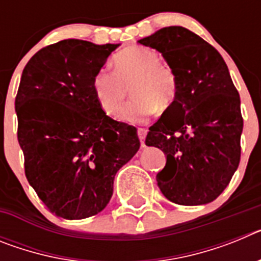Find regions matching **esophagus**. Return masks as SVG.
<instances>
[{
  "mask_svg": "<svg viewBox=\"0 0 261 261\" xmlns=\"http://www.w3.org/2000/svg\"><path fill=\"white\" fill-rule=\"evenodd\" d=\"M137 133H138V138H140V141H141V146L145 147V137H146L147 129L138 128L137 129Z\"/></svg>",
  "mask_w": 261,
  "mask_h": 261,
  "instance_id": "34e87169",
  "label": "esophagus"
}]
</instances>
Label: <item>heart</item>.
I'll return each mask as SVG.
<instances>
[{
	"label": "heart",
	"mask_w": 261,
	"mask_h": 261,
	"mask_svg": "<svg viewBox=\"0 0 261 261\" xmlns=\"http://www.w3.org/2000/svg\"><path fill=\"white\" fill-rule=\"evenodd\" d=\"M115 70L100 69L93 81L96 102L106 114L116 116L132 86V102L121 112V120L138 124L159 108L165 111L175 102L177 81L174 71L161 64V56L150 48L135 45L119 52Z\"/></svg>",
	"instance_id": "heart-1"
}]
</instances>
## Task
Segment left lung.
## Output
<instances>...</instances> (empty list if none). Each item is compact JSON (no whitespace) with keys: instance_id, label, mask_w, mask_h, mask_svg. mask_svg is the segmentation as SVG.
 <instances>
[{"instance_id":"1","label":"left lung","mask_w":261,"mask_h":261,"mask_svg":"<svg viewBox=\"0 0 261 261\" xmlns=\"http://www.w3.org/2000/svg\"><path fill=\"white\" fill-rule=\"evenodd\" d=\"M138 43L162 53L176 75L175 102L149 128L145 144L166 154L156 181L179 205L212 202L241 161V98L220 52L180 26L158 30Z\"/></svg>"}]
</instances>
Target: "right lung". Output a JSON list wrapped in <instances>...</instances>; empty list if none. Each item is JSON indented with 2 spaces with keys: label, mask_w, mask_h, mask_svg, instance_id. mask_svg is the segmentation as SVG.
<instances>
[{
  "label": "right lung",
  "mask_w": 261,
  "mask_h": 261,
  "mask_svg": "<svg viewBox=\"0 0 261 261\" xmlns=\"http://www.w3.org/2000/svg\"><path fill=\"white\" fill-rule=\"evenodd\" d=\"M120 44L66 39L30 59L15 98L24 174L39 199L66 220L107 206L116 172L140 149L137 129L106 115L93 81Z\"/></svg>",
  "instance_id": "right-lung-1"
}]
</instances>
